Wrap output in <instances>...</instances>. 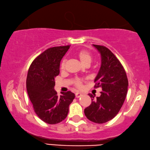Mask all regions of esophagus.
I'll return each instance as SVG.
<instances>
[{"mask_svg":"<svg viewBox=\"0 0 150 150\" xmlns=\"http://www.w3.org/2000/svg\"><path fill=\"white\" fill-rule=\"evenodd\" d=\"M82 94L81 93H75V97L76 98H79V97H81V96H82Z\"/></svg>","mask_w":150,"mask_h":150,"instance_id":"34e87169","label":"esophagus"}]
</instances>
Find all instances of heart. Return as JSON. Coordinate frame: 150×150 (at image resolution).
I'll use <instances>...</instances> for the list:
<instances>
[{
	"label": "heart",
	"instance_id": "b5f03b06",
	"mask_svg": "<svg viewBox=\"0 0 150 150\" xmlns=\"http://www.w3.org/2000/svg\"><path fill=\"white\" fill-rule=\"evenodd\" d=\"M75 55L79 58V59L81 62L84 65L87 64L90 65V63H91V61H92V55H91V53L87 50H79L75 53ZM66 62H67V60H66L65 58H63L62 61V62H61L60 69L62 70H63L65 69V65H66ZM73 83H74L75 87L79 88H81L83 86L82 81L79 79H75L74 81H73Z\"/></svg>",
	"mask_w": 150,
	"mask_h": 150
}]
</instances>
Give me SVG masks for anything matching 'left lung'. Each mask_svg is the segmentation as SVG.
<instances>
[{
    "mask_svg": "<svg viewBox=\"0 0 150 150\" xmlns=\"http://www.w3.org/2000/svg\"><path fill=\"white\" fill-rule=\"evenodd\" d=\"M101 56V65L95 79V88H102L100 96L88 94L92 100L84 110L88 120L103 124L115 118L125 100L128 81L123 66L111 51L103 45L93 44Z\"/></svg>",
    "mask_w": 150,
    "mask_h": 150,
    "instance_id": "left-lung-1",
    "label": "left lung"
}]
</instances>
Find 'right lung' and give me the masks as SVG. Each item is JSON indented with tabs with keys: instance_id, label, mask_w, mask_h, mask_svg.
<instances>
[{
	"instance_id": "right-lung-1",
	"label": "right lung",
	"mask_w": 150,
	"mask_h": 150,
	"mask_svg": "<svg viewBox=\"0 0 150 150\" xmlns=\"http://www.w3.org/2000/svg\"><path fill=\"white\" fill-rule=\"evenodd\" d=\"M70 45L53 47L38 55L30 65L26 89L38 116L45 123L55 124L67 117L75 94L67 91L58 96L55 78L59 74L61 60Z\"/></svg>"
}]
</instances>
